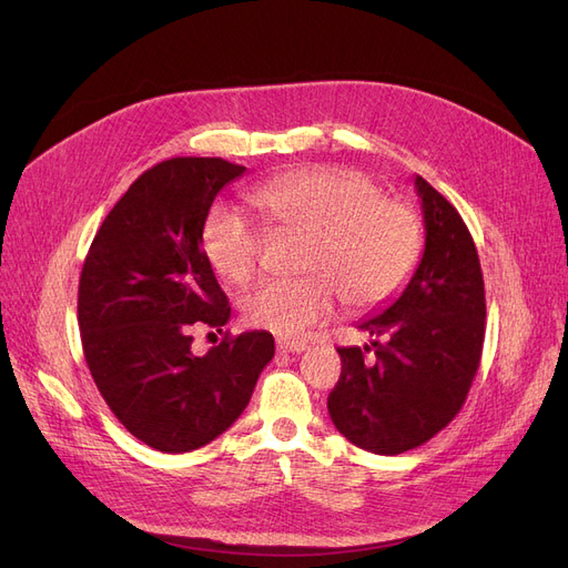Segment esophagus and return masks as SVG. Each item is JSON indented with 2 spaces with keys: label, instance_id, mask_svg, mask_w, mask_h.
<instances>
[{
  "label": "esophagus",
  "instance_id": "1",
  "mask_svg": "<svg viewBox=\"0 0 568 568\" xmlns=\"http://www.w3.org/2000/svg\"><path fill=\"white\" fill-rule=\"evenodd\" d=\"M277 349L282 354H301V352L307 349V343H305V339H280Z\"/></svg>",
  "mask_w": 568,
  "mask_h": 568
}]
</instances>
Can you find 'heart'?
Returning <instances> with one entry per match:
<instances>
[{
    "label": "heart",
    "instance_id": "obj_1",
    "mask_svg": "<svg viewBox=\"0 0 568 568\" xmlns=\"http://www.w3.org/2000/svg\"><path fill=\"white\" fill-rule=\"evenodd\" d=\"M248 202L272 233L301 235L296 280H265L242 301L244 320L275 335H298L333 314L335 291L363 310L389 301L407 282L422 252L415 212L366 174L339 168L288 172L248 191ZM212 267L244 284L254 275L263 233L244 214L216 210L202 233Z\"/></svg>",
    "mask_w": 568,
    "mask_h": 568
}]
</instances>
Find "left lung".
Instances as JSON below:
<instances>
[{
    "label": "left lung",
    "mask_w": 568,
    "mask_h": 568,
    "mask_svg": "<svg viewBox=\"0 0 568 568\" xmlns=\"http://www.w3.org/2000/svg\"><path fill=\"white\" fill-rule=\"evenodd\" d=\"M424 254L400 296L358 328L366 347H339L343 373L328 396L335 428L375 455H400L457 417L485 343L480 258L459 212L415 176ZM374 356L368 357L367 352Z\"/></svg>",
    "instance_id": "obj_1"
}]
</instances>
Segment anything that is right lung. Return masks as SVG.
I'll return each instance as SVG.
<instances>
[{
  "mask_svg": "<svg viewBox=\"0 0 568 568\" xmlns=\"http://www.w3.org/2000/svg\"><path fill=\"white\" fill-rule=\"evenodd\" d=\"M246 168L223 158H172L113 205L79 280L83 356L111 413L149 447L181 455L219 438L244 413L275 337L246 331L205 356L195 326L229 324L231 305L202 231L219 191Z\"/></svg>",
  "mask_w": 568,
  "mask_h": 568,
  "instance_id": "obj_1",
  "label": "right lung"
}]
</instances>
